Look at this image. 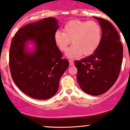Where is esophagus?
I'll list each match as a JSON object with an SVG mask.
<instances>
[{
  "mask_svg": "<svg viewBox=\"0 0 130 130\" xmlns=\"http://www.w3.org/2000/svg\"><path fill=\"white\" fill-rule=\"evenodd\" d=\"M69 62H70V66H72V65H74V62L73 60L70 59L69 60Z\"/></svg>",
  "mask_w": 130,
  "mask_h": 130,
  "instance_id": "obj_1",
  "label": "esophagus"
}]
</instances>
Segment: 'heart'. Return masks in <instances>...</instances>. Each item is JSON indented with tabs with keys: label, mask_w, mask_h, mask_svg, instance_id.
Returning <instances> with one entry per match:
<instances>
[{
	"label": "heart",
	"mask_w": 130,
	"mask_h": 130,
	"mask_svg": "<svg viewBox=\"0 0 130 130\" xmlns=\"http://www.w3.org/2000/svg\"><path fill=\"white\" fill-rule=\"evenodd\" d=\"M101 37V28L96 22L74 20L65 24L63 32L56 31L54 38L62 52H66L72 41L73 45L67 51V55L69 57H77L94 53L99 47Z\"/></svg>",
	"instance_id": "b5f03b06"
}]
</instances>
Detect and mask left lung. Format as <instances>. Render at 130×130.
Wrapping results in <instances>:
<instances>
[{"label": "left lung", "mask_w": 130, "mask_h": 130, "mask_svg": "<svg viewBox=\"0 0 130 130\" xmlns=\"http://www.w3.org/2000/svg\"><path fill=\"white\" fill-rule=\"evenodd\" d=\"M102 29L100 44L94 53L75 60L77 80L83 91L91 95L106 92L119 76L123 57V46L117 30L110 21L94 17Z\"/></svg>", "instance_id": "8db88e82"}]
</instances>
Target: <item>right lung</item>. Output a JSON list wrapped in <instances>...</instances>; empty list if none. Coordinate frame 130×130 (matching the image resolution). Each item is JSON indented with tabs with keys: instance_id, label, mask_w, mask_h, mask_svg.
Listing matches in <instances>:
<instances>
[{
	"instance_id": "obj_1",
	"label": "right lung",
	"mask_w": 130,
	"mask_h": 130,
	"mask_svg": "<svg viewBox=\"0 0 130 130\" xmlns=\"http://www.w3.org/2000/svg\"><path fill=\"white\" fill-rule=\"evenodd\" d=\"M58 27L56 19L46 18L21 27L11 42L9 65L13 81L23 92L35 99L47 100L55 95L60 77L69 67L55 41ZM29 40L36 44L32 54L25 50Z\"/></svg>"
}]
</instances>
